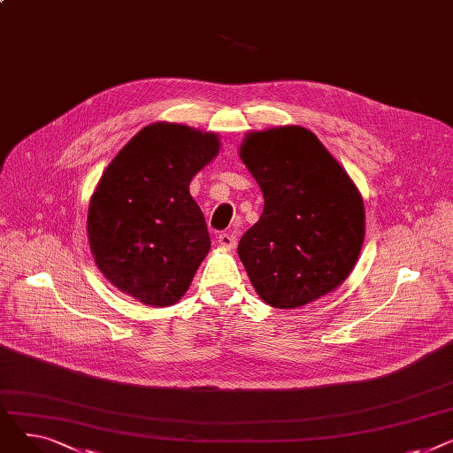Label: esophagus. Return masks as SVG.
<instances>
[{"mask_svg":"<svg viewBox=\"0 0 453 453\" xmlns=\"http://www.w3.org/2000/svg\"><path fill=\"white\" fill-rule=\"evenodd\" d=\"M217 242L222 246V248H227V250H233L236 246V234L234 233H220L217 236Z\"/></svg>","mask_w":453,"mask_h":453,"instance_id":"34e87169","label":"esophagus"}]
</instances>
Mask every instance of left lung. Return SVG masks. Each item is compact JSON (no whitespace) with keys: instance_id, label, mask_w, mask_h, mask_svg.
I'll return each instance as SVG.
<instances>
[{"instance_id":"left-lung-1","label":"left lung","mask_w":453,"mask_h":453,"mask_svg":"<svg viewBox=\"0 0 453 453\" xmlns=\"http://www.w3.org/2000/svg\"><path fill=\"white\" fill-rule=\"evenodd\" d=\"M239 156L265 196L263 214L236 248L257 296L292 311L334 292L365 239L358 187L318 135L297 125L248 132Z\"/></svg>"}]
</instances>
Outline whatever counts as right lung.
<instances>
[{
  "instance_id": "right-lung-1",
  "label": "right lung",
  "mask_w": 453,
  "mask_h": 453,
  "mask_svg": "<svg viewBox=\"0 0 453 453\" xmlns=\"http://www.w3.org/2000/svg\"><path fill=\"white\" fill-rule=\"evenodd\" d=\"M220 147L214 132L152 123L106 166L86 224L95 265L117 290L157 308L176 304L188 290L211 250L188 185Z\"/></svg>"
}]
</instances>
